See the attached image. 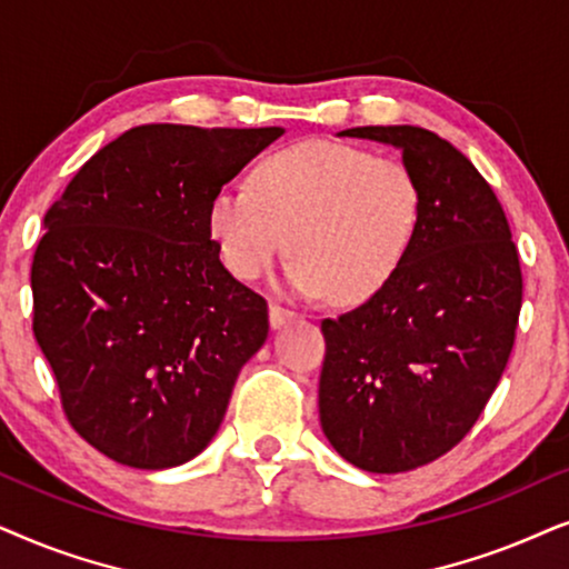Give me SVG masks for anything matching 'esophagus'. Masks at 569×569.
<instances>
[{
  "instance_id": "34e87169",
  "label": "esophagus",
  "mask_w": 569,
  "mask_h": 569,
  "mask_svg": "<svg viewBox=\"0 0 569 569\" xmlns=\"http://www.w3.org/2000/svg\"><path fill=\"white\" fill-rule=\"evenodd\" d=\"M268 315H270V328H272V330L283 328L286 322H291L293 317H297L293 312H289V309H283V307H278V305H270Z\"/></svg>"
}]
</instances>
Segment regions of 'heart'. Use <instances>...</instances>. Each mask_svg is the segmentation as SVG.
Returning <instances> with one entry per match:
<instances>
[{
  "label": "heart",
  "instance_id": "obj_1",
  "mask_svg": "<svg viewBox=\"0 0 569 569\" xmlns=\"http://www.w3.org/2000/svg\"><path fill=\"white\" fill-rule=\"evenodd\" d=\"M421 216L419 181L396 158L305 140L262 158L252 187H223L208 229L226 268L257 280L289 249L293 297L372 299L396 276Z\"/></svg>",
  "mask_w": 569,
  "mask_h": 569
}]
</instances>
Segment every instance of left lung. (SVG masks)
<instances>
[{
	"mask_svg": "<svg viewBox=\"0 0 569 569\" xmlns=\"http://www.w3.org/2000/svg\"><path fill=\"white\" fill-rule=\"evenodd\" d=\"M338 138L396 148L421 216L385 289L322 320L320 423L351 466L403 473L456 448L495 392L518 328L520 260L497 194L448 140L411 124Z\"/></svg>",
	"mask_w": 569,
	"mask_h": 569,
	"instance_id": "left-lung-1",
	"label": "left lung"
}]
</instances>
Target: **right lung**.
<instances>
[{
  "mask_svg": "<svg viewBox=\"0 0 569 569\" xmlns=\"http://www.w3.org/2000/svg\"><path fill=\"white\" fill-rule=\"evenodd\" d=\"M283 127L142 124L98 150L43 218L33 332L67 419L121 466L208 448L268 305L223 268L208 208Z\"/></svg>",
  "mask_w": 569,
  "mask_h": 569,
  "instance_id": "right-lung-1",
  "label": "right lung"
}]
</instances>
